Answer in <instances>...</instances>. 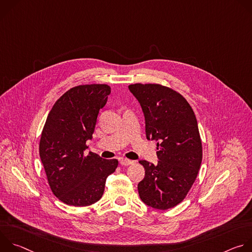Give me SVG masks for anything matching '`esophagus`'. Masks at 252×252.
I'll return each instance as SVG.
<instances>
[{
    "label": "esophagus",
    "mask_w": 252,
    "mask_h": 252,
    "mask_svg": "<svg viewBox=\"0 0 252 252\" xmlns=\"http://www.w3.org/2000/svg\"><path fill=\"white\" fill-rule=\"evenodd\" d=\"M120 163L122 165H129V164L133 163V160H130V159H127V158H122L120 160Z\"/></svg>",
    "instance_id": "obj_1"
}]
</instances>
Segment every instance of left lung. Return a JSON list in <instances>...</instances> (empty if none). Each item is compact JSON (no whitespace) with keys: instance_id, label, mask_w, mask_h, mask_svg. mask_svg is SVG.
<instances>
[{"instance_id":"obj_1","label":"left lung","mask_w":252,"mask_h":252,"mask_svg":"<svg viewBox=\"0 0 252 252\" xmlns=\"http://www.w3.org/2000/svg\"><path fill=\"white\" fill-rule=\"evenodd\" d=\"M128 90L141 106L147 138L158 141V164L139 160L146 172L137 186L139 197L151 207L171 208L185 199L201 164L195 115L188 100L167 87L134 84Z\"/></svg>"}]
</instances>
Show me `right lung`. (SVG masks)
Wrapping results in <instances>:
<instances>
[{
  "mask_svg": "<svg viewBox=\"0 0 252 252\" xmlns=\"http://www.w3.org/2000/svg\"><path fill=\"white\" fill-rule=\"evenodd\" d=\"M110 94L107 85L75 87L55 102L48 115L40 157L53 193L67 205L87 206L99 200L106 177L118 167L115 158L85 153Z\"/></svg>",
  "mask_w": 252,
  "mask_h": 252,
  "instance_id": "add662e5",
  "label": "right lung"
}]
</instances>
